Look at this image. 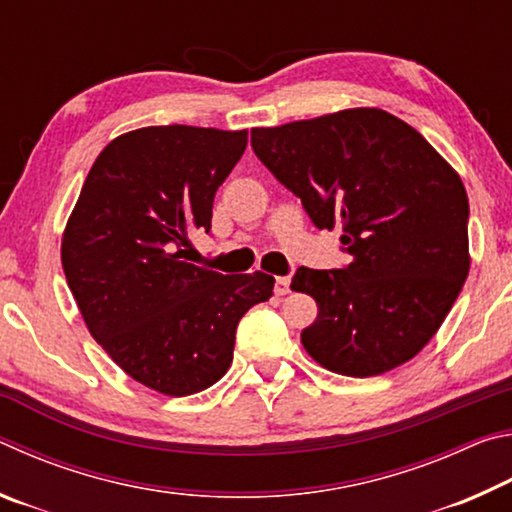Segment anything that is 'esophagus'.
Instances as JSON below:
<instances>
[{
	"label": "esophagus",
	"instance_id": "1",
	"mask_svg": "<svg viewBox=\"0 0 512 512\" xmlns=\"http://www.w3.org/2000/svg\"><path fill=\"white\" fill-rule=\"evenodd\" d=\"M289 284H291V280H289L287 275L275 277V293H277V296H287V293L291 291Z\"/></svg>",
	"mask_w": 512,
	"mask_h": 512
}]
</instances>
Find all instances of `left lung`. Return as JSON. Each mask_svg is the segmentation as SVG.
<instances>
[{
	"instance_id": "obj_1",
	"label": "left lung",
	"mask_w": 512,
	"mask_h": 512,
	"mask_svg": "<svg viewBox=\"0 0 512 512\" xmlns=\"http://www.w3.org/2000/svg\"><path fill=\"white\" fill-rule=\"evenodd\" d=\"M250 144L320 230L341 225L350 264L300 266L318 316L300 341L320 366L375 377L413 359L470 273L463 180L406 121L379 108L253 128Z\"/></svg>"
}]
</instances>
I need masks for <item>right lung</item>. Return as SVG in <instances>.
<instances>
[{"instance_id":"right-lung-1","label":"right lung","mask_w":512,"mask_h":512,"mask_svg":"<svg viewBox=\"0 0 512 512\" xmlns=\"http://www.w3.org/2000/svg\"><path fill=\"white\" fill-rule=\"evenodd\" d=\"M246 144L248 131L180 124L119 135L67 219L60 259L85 325L128 377L162 395L216 384L241 316L273 296V275L187 262L189 235L210 232L216 189Z\"/></svg>"}]
</instances>
